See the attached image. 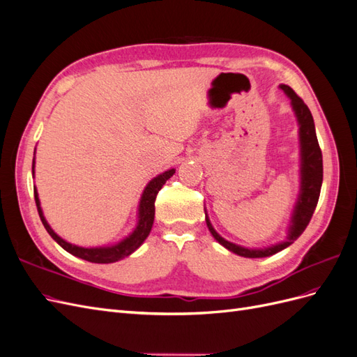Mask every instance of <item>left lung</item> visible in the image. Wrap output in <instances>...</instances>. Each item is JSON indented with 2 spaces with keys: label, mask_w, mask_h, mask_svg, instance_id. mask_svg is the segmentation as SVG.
Segmentation results:
<instances>
[{
  "label": "left lung",
  "mask_w": 357,
  "mask_h": 357,
  "mask_svg": "<svg viewBox=\"0 0 357 357\" xmlns=\"http://www.w3.org/2000/svg\"><path fill=\"white\" fill-rule=\"evenodd\" d=\"M278 88L282 89L290 100L291 110L295 113L298 128H299L298 129L299 193H298L294 211H291V215H290L286 238L280 243L271 244L268 247H261V248H248L244 245H238L225 240L222 235L218 234V231L213 228V225L207 215V211H205V222H207L208 231L214 236V240L219 244H222L225 248H228L229 252L243 257H250V259L268 257L284 250V248L289 247L290 244H294L299 238L301 234L305 231L307 225L311 220V215L316 210V205L320 197V189H321V181H323V159H321V150L319 147L317 135H316L314 121H312V116L307 104L299 98L290 86L280 84Z\"/></svg>",
  "instance_id": "1"
}]
</instances>
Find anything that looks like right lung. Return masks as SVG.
Masks as SVG:
<instances>
[{"label": "right lung", "instance_id": "add662e5", "mask_svg": "<svg viewBox=\"0 0 357 357\" xmlns=\"http://www.w3.org/2000/svg\"><path fill=\"white\" fill-rule=\"evenodd\" d=\"M34 168H36V158L32 159V177L36 176ZM174 172H176L174 168L167 169L165 172H162V174L153 177L147 183L143 193H142V198H139V202H138L135 228L132 229V232H129L128 236H125V238H122L121 241H117L114 244L98 245V247H82V245H75V244H71L63 238H61V236L50 228V225L47 223L45 214H43L38 192H37V188H34V197H36V204H37L40 219H41L43 225H45V228L52 238L55 240L63 248V250H67L73 256L84 259V261L92 262V264H113L117 261H122V259L128 257L129 255H132L137 248L144 243L150 231H152L153 220H155L156 195H158V192L162 189V186L165 185L167 180L174 176Z\"/></svg>", "mask_w": 357, "mask_h": 357}]
</instances>
